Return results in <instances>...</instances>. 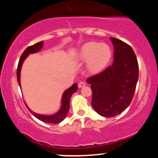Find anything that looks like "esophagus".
Wrapping results in <instances>:
<instances>
[{"label": "esophagus", "instance_id": "1", "mask_svg": "<svg viewBox=\"0 0 158 158\" xmlns=\"http://www.w3.org/2000/svg\"><path fill=\"white\" fill-rule=\"evenodd\" d=\"M85 85H86V84H85L84 81H80V82H79V84H78V87H79V88H83V87L85 86Z\"/></svg>", "mask_w": 158, "mask_h": 158}]
</instances>
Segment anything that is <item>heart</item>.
<instances>
[{
    "instance_id": "b5f03b06",
    "label": "heart",
    "mask_w": 158,
    "mask_h": 158,
    "mask_svg": "<svg viewBox=\"0 0 158 158\" xmlns=\"http://www.w3.org/2000/svg\"><path fill=\"white\" fill-rule=\"evenodd\" d=\"M111 59L110 47L105 43L90 41L81 47L78 53V59L86 61V68L91 74L102 71Z\"/></svg>"
}]
</instances>
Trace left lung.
I'll use <instances>...</instances> for the list:
<instances>
[{
  "mask_svg": "<svg viewBox=\"0 0 158 158\" xmlns=\"http://www.w3.org/2000/svg\"><path fill=\"white\" fill-rule=\"evenodd\" d=\"M114 62L102 73L88 78L91 86V105L106 117L121 114L131 103L139 77V67L133 49L124 41L110 37Z\"/></svg>",
  "mask_w": 158,
  "mask_h": 158,
  "instance_id": "left-lung-1",
  "label": "left lung"
}]
</instances>
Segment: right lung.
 I'll return each mask as SVG.
<instances>
[{"label": "right lung", "instance_id": "1", "mask_svg": "<svg viewBox=\"0 0 158 158\" xmlns=\"http://www.w3.org/2000/svg\"><path fill=\"white\" fill-rule=\"evenodd\" d=\"M43 44H44V41H40V42L36 43L35 44L32 45V46L28 47L26 50L23 51V52L21 55L20 60L19 62V65H18L17 68V79L19 85L21 88V70L22 64L24 61L25 59L30 54L35 53V52L40 51L43 48ZM78 89V86L77 83H74L71 87L64 90V93L62 94L61 97V107L60 109L58 110L57 112L51 115H45V114H40L33 112L31 109H30L28 106H27V108L30 110L31 113L33 114L34 116L39 120L42 121V122L47 123H59L61 121H63L66 117L67 114H68L69 108H70V99L71 97L72 94L75 93Z\"/></svg>", "mask_w": 158, "mask_h": 158}]
</instances>
